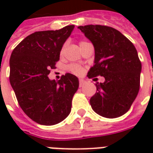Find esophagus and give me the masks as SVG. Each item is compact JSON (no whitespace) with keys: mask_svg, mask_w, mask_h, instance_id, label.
I'll list each match as a JSON object with an SVG mask.
<instances>
[{"mask_svg":"<svg viewBox=\"0 0 153 153\" xmlns=\"http://www.w3.org/2000/svg\"><path fill=\"white\" fill-rule=\"evenodd\" d=\"M79 87H82L85 83V80L83 79H79Z\"/></svg>","mask_w":153,"mask_h":153,"instance_id":"34e87169","label":"esophagus"}]
</instances>
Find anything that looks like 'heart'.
Segmentation results:
<instances>
[{"label": "heart", "instance_id": "1", "mask_svg": "<svg viewBox=\"0 0 153 153\" xmlns=\"http://www.w3.org/2000/svg\"><path fill=\"white\" fill-rule=\"evenodd\" d=\"M87 43H88V42H85V41H81L79 42L80 47H83V46L86 45ZM65 47V45H64L63 47H62V49L60 51V53L61 54L64 52ZM69 70H70L71 73H73L74 74H76V75H81V74H83V72H84V69H83V67L80 66L79 65H76V64H72V65H70V66H69Z\"/></svg>", "mask_w": 153, "mask_h": 153}]
</instances>
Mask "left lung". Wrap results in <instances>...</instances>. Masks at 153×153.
I'll return each mask as SVG.
<instances>
[{"mask_svg": "<svg viewBox=\"0 0 153 153\" xmlns=\"http://www.w3.org/2000/svg\"><path fill=\"white\" fill-rule=\"evenodd\" d=\"M95 49V60L87 76L105 78L97 83V92L90 105L98 115L117 118L128 111L140 87L142 70L136 48L130 41L115 28L105 25L78 27Z\"/></svg>", "mask_w": 153, "mask_h": 153, "instance_id": "8db88e82", "label": "left lung"}]
</instances>
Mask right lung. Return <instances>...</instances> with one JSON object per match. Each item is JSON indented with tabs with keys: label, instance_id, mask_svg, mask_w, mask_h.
<instances>
[{
	"label": "right lung",
	"instance_id": "obj_1",
	"mask_svg": "<svg viewBox=\"0 0 153 153\" xmlns=\"http://www.w3.org/2000/svg\"><path fill=\"white\" fill-rule=\"evenodd\" d=\"M74 25L59 30L35 32L13 50L10 82L19 105L29 118L42 125L60 123L69 115L79 79L66 73L58 81L48 78L60 60L63 44Z\"/></svg>",
	"mask_w": 153,
	"mask_h": 153
}]
</instances>
